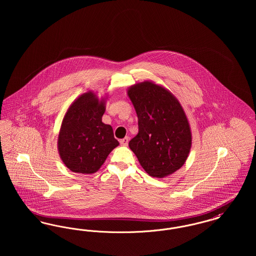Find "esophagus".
Wrapping results in <instances>:
<instances>
[{
  "mask_svg": "<svg viewBox=\"0 0 256 256\" xmlns=\"http://www.w3.org/2000/svg\"><path fill=\"white\" fill-rule=\"evenodd\" d=\"M128 141H130V138H128V137H124V139L120 140V143H121L122 146H128Z\"/></svg>",
  "mask_w": 256,
  "mask_h": 256,
  "instance_id": "obj_1",
  "label": "esophagus"
}]
</instances>
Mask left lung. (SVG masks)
<instances>
[{
    "instance_id": "1",
    "label": "left lung",
    "mask_w": 256,
    "mask_h": 256,
    "mask_svg": "<svg viewBox=\"0 0 256 256\" xmlns=\"http://www.w3.org/2000/svg\"><path fill=\"white\" fill-rule=\"evenodd\" d=\"M138 117V134L128 146L142 168L163 178L180 169L192 146L191 128L178 100L150 80L128 87Z\"/></svg>"
}]
</instances>
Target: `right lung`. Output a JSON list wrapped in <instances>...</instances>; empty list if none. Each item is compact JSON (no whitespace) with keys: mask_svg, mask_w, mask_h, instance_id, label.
Here are the masks:
<instances>
[{"mask_svg":"<svg viewBox=\"0 0 256 256\" xmlns=\"http://www.w3.org/2000/svg\"><path fill=\"white\" fill-rule=\"evenodd\" d=\"M106 98L88 91L74 100L63 117L58 150L62 162L74 172H96L119 146L112 126L102 121Z\"/></svg>","mask_w":256,"mask_h":256,"instance_id":"right-lung-1","label":"right lung"}]
</instances>
